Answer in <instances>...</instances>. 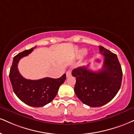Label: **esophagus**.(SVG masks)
<instances>
[{
  "label": "esophagus",
  "instance_id": "esophagus-1",
  "mask_svg": "<svg viewBox=\"0 0 134 134\" xmlns=\"http://www.w3.org/2000/svg\"><path fill=\"white\" fill-rule=\"evenodd\" d=\"M71 75V71L70 70H67V72H66V76H67V77H68L69 76H70Z\"/></svg>",
  "mask_w": 134,
  "mask_h": 134
}]
</instances>
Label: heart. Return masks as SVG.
Here are the masks:
<instances>
[{
	"instance_id": "heart-1",
	"label": "heart",
	"mask_w": 134,
	"mask_h": 134,
	"mask_svg": "<svg viewBox=\"0 0 134 134\" xmlns=\"http://www.w3.org/2000/svg\"><path fill=\"white\" fill-rule=\"evenodd\" d=\"M87 53V50L85 49H81L79 52V55L80 56H82L83 55H85Z\"/></svg>"
}]
</instances>
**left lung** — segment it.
Returning <instances> with one entry per match:
<instances>
[{"label":"left lung","instance_id":"left-lung-1","mask_svg":"<svg viewBox=\"0 0 134 134\" xmlns=\"http://www.w3.org/2000/svg\"><path fill=\"white\" fill-rule=\"evenodd\" d=\"M104 55L102 68L93 72L89 66L74 69L72 75L76 78L74 92L81 102L90 107H100L116 96L121 86L122 70L117 55L99 46Z\"/></svg>","mask_w":134,"mask_h":134}]
</instances>
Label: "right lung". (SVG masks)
Instances as JSON below:
<instances>
[{"label":"right lung","instance_id":"right-lung-1","mask_svg":"<svg viewBox=\"0 0 134 134\" xmlns=\"http://www.w3.org/2000/svg\"><path fill=\"white\" fill-rule=\"evenodd\" d=\"M33 50L32 48L24 51L14 57L9 78L13 91L21 101L32 107H40L49 104L55 97L59 87L65 82L66 75L64 74L59 79L46 77L39 80L26 79L22 77L17 68L18 63Z\"/></svg>","mask_w":134,"mask_h":134}]
</instances>
